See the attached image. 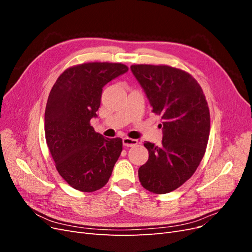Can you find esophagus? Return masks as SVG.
<instances>
[{"mask_svg":"<svg viewBox=\"0 0 252 252\" xmlns=\"http://www.w3.org/2000/svg\"><path fill=\"white\" fill-rule=\"evenodd\" d=\"M138 140H134V139H130V138H124L123 139V145L126 147H133L135 145H138Z\"/></svg>","mask_w":252,"mask_h":252,"instance_id":"esophagus-1","label":"esophagus"}]
</instances>
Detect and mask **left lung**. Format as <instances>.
<instances>
[{
  "label": "left lung",
  "mask_w": 252,
  "mask_h": 252,
  "mask_svg": "<svg viewBox=\"0 0 252 252\" xmlns=\"http://www.w3.org/2000/svg\"><path fill=\"white\" fill-rule=\"evenodd\" d=\"M146 94L152 112L161 116V146L145 142L148 161L139 180L148 191H173L192 177L205 155L210 132V113L200 84L188 72L168 65H131Z\"/></svg>",
  "instance_id": "8db88e82"
}]
</instances>
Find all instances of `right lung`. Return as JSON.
I'll list each match as a JSON object with an SVG mask.
<instances>
[{
	"mask_svg": "<svg viewBox=\"0 0 252 252\" xmlns=\"http://www.w3.org/2000/svg\"><path fill=\"white\" fill-rule=\"evenodd\" d=\"M128 67L91 62L67 68L52 86L45 110V138L56 168L68 184L83 192L104 187L123 150L122 139L94 131L103 87Z\"/></svg>",
	"mask_w": 252,
	"mask_h": 252,
	"instance_id": "1",
	"label": "right lung"
}]
</instances>
